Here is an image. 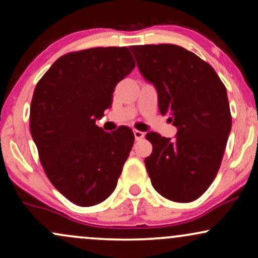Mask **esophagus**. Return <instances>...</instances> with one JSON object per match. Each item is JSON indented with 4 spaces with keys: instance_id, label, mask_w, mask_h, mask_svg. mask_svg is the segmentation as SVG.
<instances>
[{
    "instance_id": "1",
    "label": "esophagus",
    "mask_w": 258,
    "mask_h": 258,
    "mask_svg": "<svg viewBox=\"0 0 258 258\" xmlns=\"http://www.w3.org/2000/svg\"><path fill=\"white\" fill-rule=\"evenodd\" d=\"M133 133H135L136 141H139V139H142V138L144 137V133L142 132V131H138V130H135V131H133Z\"/></svg>"
}]
</instances>
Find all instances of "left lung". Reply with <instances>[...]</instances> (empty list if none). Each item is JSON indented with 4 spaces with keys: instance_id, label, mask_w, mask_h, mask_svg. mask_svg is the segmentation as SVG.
Wrapping results in <instances>:
<instances>
[{
    "instance_id": "left-lung-1",
    "label": "left lung",
    "mask_w": 258,
    "mask_h": 258,
    "mask_svg": "<svg viewBox=\"0 0 258 258\" xmlns=\"http://www.w3.org/2000/svg\"><path fill=\"white\" fill-rule=\"evenodd\" d=\"M143 78L158 92L159 110L177 127L173 139L147 133L144 159L156 191L190 203L207 190L220 170L232 130L227 90L214 68L176 44L130 47Z\"/></svg>"
}]
</instances>
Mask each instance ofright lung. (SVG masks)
<instances>
[{"instance_id":"add662e5","label":"right lung","mask_w":258,"mask_h":258,"mask_svg":"<svg viewBox=\"0 0 258 258\" xmlns=\"http://www.w3.org/2000/svg\"><path fill=\"white\" fill-rule=\"evenodd\" d=\"M135 67L127 47H97L57 59L37 82L32 139L48 179L75 205H97L116 188L135 135L126 126L105 132L96 121Z\"/></svg>"}]
</instances>
